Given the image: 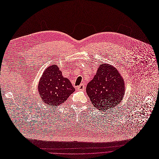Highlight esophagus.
Segmentation results:
<instances>
[{
    "label": "esophagus",
    "mask_w": 159,
    "mask_h": 159,
    "mask_svg": "<svg viewBox=\"0 0 159 159\" xmlns=\"http://www.w3.org/2000/svg\"><path fill=\"white\" fill-rule=\"evenodd\" d=\"M84 88H85V86L84 84H80V86L78 87V89H79V90H84Z\"/></svg>",
    "instance_id": "34e87169"
}]
</instances>
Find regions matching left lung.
Segmentation results:
<instances>
[{"mask_svg": "<svg viewBox=\"0 0 159 159\" xmlns=\"http://www.w3.org/2000/svg\"><path fill=\"white\" fill-rule=\"evenodd\" d=\"M86 93L94 107L99 111L115 108L125 93L124 79L114 66L102 62L88 84Z\"/></svg>", "mask_w": 159, "mask_h": 159, "instance_id": "left-lung-1", "label": "left lung"}]
</instances>
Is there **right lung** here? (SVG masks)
I'll return each instance as SVG.
<instances>
[{
	"mask_svg": "<svg viewBox=\"0 0 159 159\" xmlns=\"http://www.w3.org/2000/svg\"><path fill=\"white\" fill-rule=\"evenodd\" d=\"M75 89L68 79L63 77L57 65L48 67L38 84V92L44 104L57 107L64 103Z\"/></svg>",
	"mask_w": 159,
	"mask_h": 159,
	"instance_id": "1",
	"label": "right lung"
}]
</instances>
